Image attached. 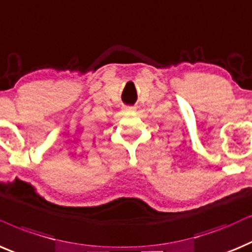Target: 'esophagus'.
<instances>
[{"label":"esophagus","mask_w":252,"mask_h":252,"mask_svg":"<svg viewBox=\"0 0 252 252\" xmlns=\"http://www.w3.org/2000/svg\"><path fill=\"white\" fill-rule=\"evenodd\" d=\"M124 109H126V111H135L136 107L135 106H126V107H124Z\"/></svg>","instance_id":"34e87169"}]
</instances>
